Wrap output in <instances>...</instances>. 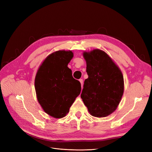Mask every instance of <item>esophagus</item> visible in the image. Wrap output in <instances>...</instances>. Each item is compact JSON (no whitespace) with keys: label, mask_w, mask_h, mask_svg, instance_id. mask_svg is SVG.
<instances>
[{"label":"esophagus","mask_w":152,"mask_h":152,"mask_svg":"<svg viewBox=\"0 0 152 152\" xmlns=\"http://www.w3.org/2000/svg\"><path fill=\"white\" fill-rule=\"evenodd\" d=\"M79 81H80V84H81V86H82V88H83V84H84V83H83V79H80V80H79Z\"/></svg>","instance_id":"34e87169"}]
</instances>
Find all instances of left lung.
<instances>
[{
    "label": "left lung",
    "mask_w": 152,
    "mask_h": 152,
    "mask_svg": "<svg viewBox=\"0 0 152 152\" xmlns=\"http://www.w3.org/2000/svg\"><path fill=\"white\" fill-rule=\"evenodd\" d=\"M88 78L81 98L91 115L104 117L113 113L124 93V77L120 69L105 52L94 49L83 54Z\"/></svg>",
    "instance_id": "1"
}]
</instances>
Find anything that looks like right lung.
Here are the masks:
<instances>
[{
	"instance_id": "right-lung-1",
	"label": "right lung",
	"mask_w": 152,
	"mask_h": 152,
	"mask_svg": "<svg viewBox=\"0 0 152 152\" xmlns=\"http://www.w3.org/2000/svg\"><path fill=\"white\" fill-rule=\"evenodd\" d=\"M70 50H58L45 58L37 73L35 88L38 102L45 113L56 118L66 115L80 93V82L67 66L73 58Z\"/></svg>"
}]
</instances>
